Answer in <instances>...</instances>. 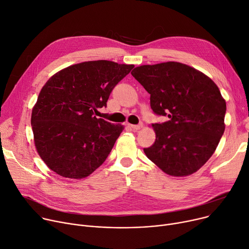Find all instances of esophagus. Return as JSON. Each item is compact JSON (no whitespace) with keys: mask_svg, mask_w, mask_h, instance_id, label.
<instances>
[{"mask_svg":"<svg viewBox=\"0 0 249 249\" xmlns=\"http://www.w3.org/2000/svg\"><path fill=\"white\" fill-rule=\"evenodd\" d=\"M129 127L133 130V131H137L140 130L142 128V125H129Z\"/></svg>","mask_w":249,"mask_h":249,"instance_id":"esophagus-1","label":"esophagus"}]
</instances>
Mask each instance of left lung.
Masks as SVG:
<instances>
[{
    "label": "left lung",
    "instance_id": "obj_1",
    "mask_svg": "<svg viewBox=\"0 0 249 249\" xmlns=\"http://www.w3.org/2000/svg\"><path fill=\"white\" fill-rule=\"evenodd\" d=\"M131 74L151 95L156 115V141L144 152L163 172L174 177L192 175L214 153L224 132L227 104L216 84L187 64L169 61L141 65Z\"/></svg>",
    "mask_w": 249,
    "mask_h": 249
}]
</instances>
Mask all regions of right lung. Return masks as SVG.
I'll use <instances>...</instances> for the list:
<instances>
[{
    "label": "right lung",
    "instance_id": "right-lung-1",
    "mask_svg": "<svg viewBox=\"0 0 249 249\" xmlns=\"http://www.w3.org/2000/svg\"><path fill=\"white\" fill-rule=\"evenodd\" d=\"M134 67L109 60L71 65L41 88L32 111L36 151L57 175L83 178L99 168L124 127L96 118L109 95Z\"/></svg>",
    "mask_w": 249,
    "mask_h": 249
}]
</instances>
